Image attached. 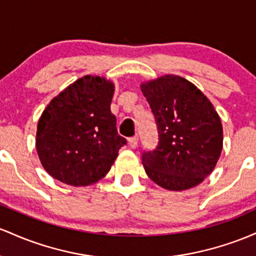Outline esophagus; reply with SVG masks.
<instances>
[{
    "label": "esophagus",
    "mask_w": 256,
    "mask_h": 256,
    "mask_svg": "<svg viewBox=\"0 0 256 256\" xmlns=\"http://www.w3.org/2000/svg\"><path fill=\"white\" fill-rule=\"evenodd\" d=\"M128 144H129V146H130V148H136V146H138V138L136 136L130 138V139L128 140Z\"/></svg>",
    "instance_id": "1"
}]
</instances>
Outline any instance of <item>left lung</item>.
<instances>
[{"label": "left lung", "instance_id": "8db88e82", "mask_svg": "<svg viewBox=\"0 0 256 256\" xmlns=\"http://www.w3.org/2000/svg\"><path fill=\"white\" fill-rule=\"evenodd\" d=\"M156 118L158 146L142 154L154 182L169 191L194 188L212 174L222 151V124L210 100L194 83L163 74L140 84Z\"/></svg>", "mask_w": 256, "mask_h": 256}]
</instances>
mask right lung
I'll return each instance as SVG.
<instances>
[{"label":"right lung","mask_w":256,"mask_h":256,"mask_svg":"<svg viewBox=\"0 0 256 256\" xmlns=\"http://www.w3.org/2000/svg\"><path fill=\"white\" fill-rule=\"evenodd\" d=\"M114 93L110 80L87 74L50 100L36 133L37 154L50 176L81 188L108 173L127 144L111 112Z\"/></svg>","instance_id":"right-lung-1"}]
</instances>
